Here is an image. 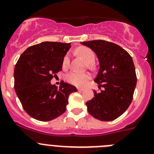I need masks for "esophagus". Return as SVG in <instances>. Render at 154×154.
Wrapping results in <instances>:
<instances>
[{"mask_svg":"<svg viewBox=\"0 0 154 154\" xmlns=\"http://www.w3.org/2000/svg\"><path fill=\"white\" fill-rule=\"evenodd\" d=\"M77 90H78L79 91H84V88H77Z\"/></svg>","mask_w":154,"mask_h":154,"instance_id":"1","label":"esophagus"}]
</instances>
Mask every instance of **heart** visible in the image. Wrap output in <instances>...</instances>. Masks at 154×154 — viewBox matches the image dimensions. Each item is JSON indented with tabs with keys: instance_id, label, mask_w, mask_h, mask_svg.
Listing matches in <instances>:
<instances>
[{
	"instance_id": "b5f03b06",
	"label": "heart",
	"mask_w": 154,
	"mask_h": 154,
	"mask_svg": "<svg viewBox=\"0 0 154 154\" xmlns=\"http://www.w3.org/2000/svg\"><path fill=\"white\" fill-rule=\"evenodd\" d=\"M76 53L86 60L87 63H88V67L92 68V63H94L95 60V54L92 50L86 47H80L76 50ZM69 64L70 54H66L63 60V68H67L69 66ZM66 80L71 84L80 86H83L87 80H89V75L88 74H82V73L71 71L66 76Z\"/></svg>"
}]
</instances>
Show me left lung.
Listing matches in <instances>:
<instances>
[{
	"instance_id": "8db88e82",
	"label": "left lung",
	"mask_w": 154,
	"mask_h": 154,
	"mask_svg": "<svg viewBox=\"0 0 154 154\" xmlns=\"http://www.w3.org/2000/svg\"><path fill=\"white\" fill-rule=\"evenodd\" d=\"M97 56L100 69L94 82L103 87L94 90L86 102L91 116L102 122L113 121L122 116L131 103L136 86V70L131 56L118 45L104 40L82 42Z\"/></svg>"
}]
</instances>
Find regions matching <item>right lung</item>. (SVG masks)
<instances>
[{"label": "right lung", "instance_id": "right-lung-1", "mask_svg": "<svg viewBox=\"0 0 154 154\" xmlns=\"http://www.w3.org/2000/svg\"><path fill=\"white\" fill-rule=\"evenodd\" d=\"M71 43L44 42L30 46L18 59L14 70V88L26 112L48 122L66 112L68 96L77 88L62 82L60 88L51 80L62 71L63 60Z\"/></svg>", "mask_w": 154, "mask_h": 154}]
</instances>
